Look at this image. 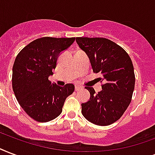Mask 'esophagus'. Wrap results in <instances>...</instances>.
Returning a JSON list of instances; mask_svg holds the SVG:
<instances>
[{"instance_id": "obj_1", "label": "esophagus", "mask_w": 155, "mask_h": 155, "mask_svg": "<svg viewBox=\"0 0 155 155\" xmlns=\"http://www.w3.org/2000/svg\"><path fill=\"white\" fill-rule=\"evenodd\" d=\"M80 89H82V87H81V86H75V91L80 90Z\"/></svg>"}]
</instances>
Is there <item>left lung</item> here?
Here are the masks:
<instances>
[{
	"mask_svg": "<svg viewBox=\"0 0 155 155\" xmlns=\"http://www.w3.org/2000/svg\"><path fill=\"white\" fill-rule=\"evenodd\" d=\"M78 45L90 60L93 72L104 84L102 90L95 93L85 87L90 99L81 104L86 120L99 126H107L120 120L132 101L135 74L133 62L122 47L106 38L76 37Z\"/></svg>",
	"mask_w": 155,
	"mask_h": 155,
	"instance_id": "left-lung-1",
	"label": "left lung"
}]
</instances>
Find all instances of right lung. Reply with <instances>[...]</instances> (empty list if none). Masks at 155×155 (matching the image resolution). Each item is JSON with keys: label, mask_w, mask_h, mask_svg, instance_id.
<instances>
[{"label": "right lung", "mask_w": 155, "mask_h": 155, "mask_svg": "<svg viewBox=\"0 0 155 155\" xmlns=\"http://www.w3.org/2000/svg\"><path fill=\"white\" fill-rule=\"evenodd\" d=\"M75 37L36 39L25 46L13 66L12 87L23 110L35 121L49 122L62 111L65 100L75 90L72 84L63 87L49 80L57 60Z\"/></svg>", "instance_id": "add662e5"}]
</instances>
